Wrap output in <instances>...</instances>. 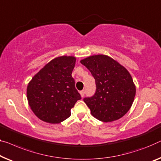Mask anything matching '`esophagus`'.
<instances>
[{
    "label": "esophagus",
    "mask_w": 161,
    "mask_h": 161,
    "mask_svg": "<svg viewBox=\"0 0 161 161\" xmlns=\"http://www.w3.org/2000/svg\"><path fill=\"white\" fill-rule=\"evenodd\" d=\"M80 95H81V97H84V96H85V90H81V91H80Z\"/></svg>",
    "instance_id": "1"
}]
</instances>
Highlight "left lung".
<instances>
[{
    "mask_svg": "<svg viewBox=\"0 0 161 161\" xmlns=\"http://www.w3.org/2000/svg\"><path fill=\"white\" fill-rule=\"evenodd\" d=\"M95 78L96 90L84 98L93 116L111 122L124 116L133 103L136 87L129 71L111 58L95 55L81 60Z\"/></svg>",
    "mask_w": 161,
    "mask_h": 161,
    "instance_id": "obj_1",
    "label": "left lung"
}]
</instances>
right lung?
Wrapping results in <instances>:
<instances>
[{
  "label": "right lung",
  "mask_w": 161,
  "mask_h": 161,
  "mask_svg": "<svg viewBox=\"0 0 161 161\" xmlns=\"http://www.w3.org/2000/svg\"><path fill=\"white\" fill-rule=\"evenodd\" d=\"M76 58L61 56L53 59L27 86L29 105L40 120L58 124L71 116V109L81 95L71 76Z\"/></svg>",
  "instance_id": "obj_1"
}]
</instances>
